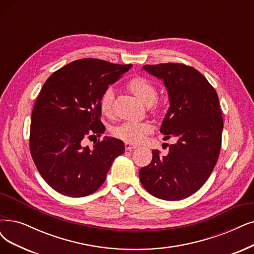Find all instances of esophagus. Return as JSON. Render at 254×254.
Wrapping results in <instances>:
<instances>
[{
    "label": "esophagus",
    "mask_w": 254,
    "mask_h": 254,
    "mask_svg": "<svg viewBox=\"0 0 254 254\" xmlns=\"http://www.w3.org/2000/svg\"><path fill=\"white\" fill-rule=\"evenodd\" d=\"M125 146H126L127 151H132V149L138 147L137 144H133V143H129V142H126V143H125Z\"/></svg>",
    "instance_id": "esophagus-1"
}]
</instances>
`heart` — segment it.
Returning <instances> with one entry per match:
<instances>
[{"label": "heart", "mask_w": 254, "mask_h": 254, "mask_svg": "<svg viewBox=\"0 0 254 254\" xmlns=\"http://www.w3.org/2000/svg\"><path fill=\"white\" fill-rule=\"evenodd\" d=\"M128 89L134 95L146 106H152L157 99V90L154 84L143 77H135L129 80ZM114 100V90L107 89L101 95L99 107L103 115H110ZM153 130V126L149 122H124L113 128V135L127 142L137 143Z\"/></svg>", "instance_id": "1"}]
</instances>
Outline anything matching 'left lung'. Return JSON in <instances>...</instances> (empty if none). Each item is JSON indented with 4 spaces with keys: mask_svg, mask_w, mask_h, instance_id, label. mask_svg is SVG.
<instances>
[{
    "mask_svg": "<svg viewBox=\"0 0 254 254\" xmlns=\"http://www.w3.org/2000/svg\"><path fill=\"white\" fill-rule=\"evenodd\" d=\"M142 69L163 80L170 108L160 132L164 140L173 137L177 142L166 156L154 151L139 179L156 198L182 200L201 189L218 161L223 130L218 94L198 70L186 64H145Z\"/></svg>",
    "mask_w": 254,
    "mask_h": 254,
    "instance_id": "obj_1",
    "label": "left lung"
}]
</instances>
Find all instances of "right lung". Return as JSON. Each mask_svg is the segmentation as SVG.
Segmentation results:
<instances>
[{
    "label": "right lung",
    "instance_id": "1",
    "mask_svg": "<svg viewBox=\"0 0 254 254\" xmlns=\"http://www.w3.org/2000/svg\"><path fill=\"white\" fill-rule=\"evenodd\" d=\"M130 68L83 59L64 65L44 83L31 115L30 153L54 190L71 198L95 192L115 158L125 153L124 142L113 137L95 142L93 149L81 141L105 132L99 119L101 95Z\"/></svg>",
    "mask_w": 254,
    "mask_h": 254
}]
</instances>
